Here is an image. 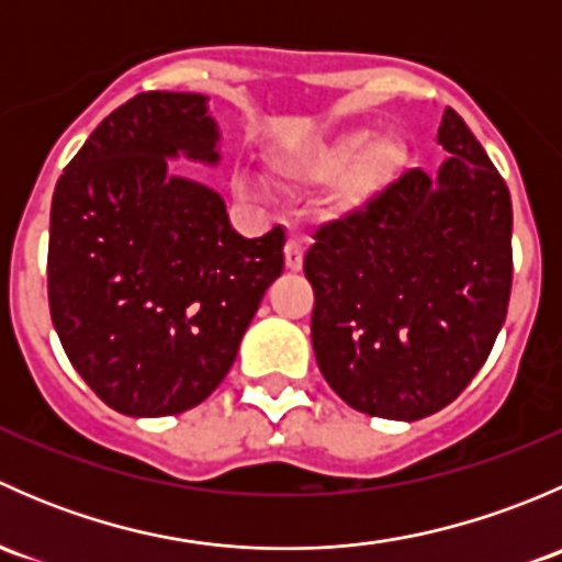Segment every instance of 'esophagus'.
<instances>
[{"mask_svg":"<svg viewBox=\"0 0 562 562\" xmlns=\"http://www.w3.org/2000/svg\"><path fill=\"white\" fill-rule=\"evenodd\" d=\"M304 263V239L302 236H291L285 245V266L291 271H299Z\"/></svg>","mask_w":562,"mask_h":562,"instance_id":"1","label":"esophagus"}]
</instances>
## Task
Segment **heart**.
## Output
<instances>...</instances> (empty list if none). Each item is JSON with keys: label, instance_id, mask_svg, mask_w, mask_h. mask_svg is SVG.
<instances>
[{"label": "heart", "instance_id": "1", "mask_svg": "<svg viewBox=\"0 0 562 562\" xmlns=\"http://www.w3.org/2000/svg\"><path fill=\"white\" fill-rule=\"evenodd\" d=\"M402 166V149L391 138H372L364 130L345 133L339 138L302 151L296 160L282 166V173L296 184L334 181L331 203L339 212H359L386 192ZM241 192L249 181L239 179Z\"/></svg>", "mask_w": 562, "mask_h": 562}]
</instances>
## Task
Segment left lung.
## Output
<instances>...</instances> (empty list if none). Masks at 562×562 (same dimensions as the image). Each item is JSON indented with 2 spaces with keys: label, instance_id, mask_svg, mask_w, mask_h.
I'll return each instance as SVG.
<instances>
[{
  "label": "left lung",
  "instance_id": "8db88e82",
  "mask_svg": "<svg viewBox=\"0 0 562 562\" xmlns=\"http://www.w3.org/2000/svg\"><path fill=\"white\" fill-rule=\"evenodd\" d=\"M438 176L402 173L321 225L304 258L313 350L326 383L367 416L418 422L484 367L512 296V195L454 108Z\"/></svg>",
  "mask_w": 562,
  "mask_h": 562
}]
</instances>
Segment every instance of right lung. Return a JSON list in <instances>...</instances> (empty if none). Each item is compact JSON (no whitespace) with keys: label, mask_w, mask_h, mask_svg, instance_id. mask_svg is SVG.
<instances>
[{"label":"right lung","mask_w":562,"mask_h":562,"mask_svg":"<svg viewBox=\"0 0 562 562\" xmlns=\"http://www.w3.org/2000/svg\"><path fill=\"white\" fill-rule=\"evenodd\" d=\"M217 140L203 94H135L56 181L50 321L78 375L124 416L201 405L285 266L280 225L245 239L217 192L168 173L176 155L217 162Z\"/></svg>","instance_id":"1"}]
</instances>
